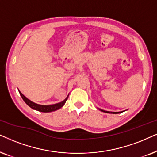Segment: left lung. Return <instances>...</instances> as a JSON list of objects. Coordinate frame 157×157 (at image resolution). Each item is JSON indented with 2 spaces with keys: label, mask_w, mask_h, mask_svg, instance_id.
Instances as JSON below:
<instances>
[{
  "label": "left lung",
  "mask_w": 157,
  "mask_h": 157,
  "mask_svg": "<svg viewBox=\"0 0 157 157\" xmlns=\"http://www.w3.org/2000/svg\"><path fill=\"white\" fill-rule=\"evenodd\" d=\"M101 111L103 112H105V113H113V114H116V113H122V112H109V111H106V110H101L100 109Z\"/></svg>",
  "instance_id": "left-lung-1"
}]
</instances>
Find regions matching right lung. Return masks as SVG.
Listing matches in <instances>:
<instances>
[{
    "instance_id": "1",
    "label": "right lung",
    "mask_w": 157,
    "mask_h": 157,
    "mask_svg": "<svg viewBox=\"0 0 157 157\" xmlns=\"http://www.w3.org/2000/svg\"><path fill=\"white\" fill-rule=\"evenodd\" d=\"M21 96L22 99L24 100V101L26 103L27 105H28L29 107L32 108V109H34L36 110H38V111L40 112H43V113H49V112H52L54 111V110H57L58 109H59L60 108H62L64 104H65L67 100L68 96L65 99H64L63 101H62L61 103H56L54 104V105H39V104H36L33 102L31 101L30 100H29L28 98L25 97V96L23 95V94L21 93V92L18 90Z\"/></svg>"
}]
</instances>
